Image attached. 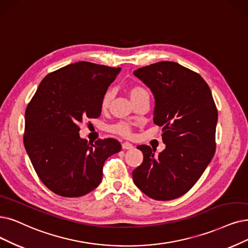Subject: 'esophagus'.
Returning a JSON list of instances; mask_svg holds the SVG:
<instances>
[{
    "label": "esophagus",
    "instance_id": "34e87169",
    "mask_svg": "<svg viewBox=\"0 0 248 248\" xmlns=\"http://www.w3.org/2000/svg\"><path fill=\"white\" fill-rule=\"evenodd\" d=\"M122 148H123V150H131V148H133V145L129 142H123L122 143Z\"/></svg>",
    "mask_w": 248,
    "mask_h": 248
}]
</instances>
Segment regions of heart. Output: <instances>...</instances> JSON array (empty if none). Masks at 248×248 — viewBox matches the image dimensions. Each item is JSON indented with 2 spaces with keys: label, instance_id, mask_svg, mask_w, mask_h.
Returning a JSON list of instances; mask_svg holds the SVG:
<instances>
[{
  "label": "heart",
  "instance_id": "heart-1",
  "mask_svg": "<svg viewBox=\"0 0 248 248\" xmlns=\"http://www.w3.org/2000/svg\"><path fill=\"white\" fill-rule=\"evenodd\" d=\"M112 96H113V93L111 90H108L105 93V94L103 96V100H102V108H106L108 107V105H110V102L112 100ZM129 96L131 100H134V98L143 97V96L150 97V94H148V92L146 91V88H144L143 86L134 85L129 90ZM110 129L114 133L120 134L122 136H129L131 134V128L126 123L115 124L110 128Z\"/></svg>",
  "mask_w": 248,
  "mask_h": 248
}]
</instances>
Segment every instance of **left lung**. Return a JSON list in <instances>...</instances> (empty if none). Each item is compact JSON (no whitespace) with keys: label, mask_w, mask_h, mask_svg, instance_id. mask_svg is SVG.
I'll use <instances>...</instances> for the list:
<instances>
[{"label":"left lung","mask_w":248,"mask_h":248,"mask_svg":"<svg viewBox=\"0 0 248 248\" xmlns=\"http://www.w3.org/2000/svg\"><path fill=\"white\" fill-rule=\"evenodd\" d=\"M133 74L154 94V122L163 126L166 144L157 156L151 146H137L143 161L132 172L133 182L153 200L172 201L197 182L215 155L217 111L212 92L200 74L175 62Z\"/></svg>","instance_id":"left-lung-1"}]
</instances>
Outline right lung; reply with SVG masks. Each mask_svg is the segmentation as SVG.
Segmentation results:
<instances>
[{
    "label": "right lung",
    "mask_w": 248,
    "mask_h": 248,
    "mask_svg": "<svg viewBox=\"0 0 248 248\" xmlns=\"http://www.w3.org/2000/svg\"><path fill=\"white\" fill-rule=\"evenodd\" d=\"M91 62L67 65L46 75L25 111L24 146L39 179L58 195L79 197L103 179L108 156L121 151L113 138L88 142L79 125L102 113L108 87L120 73Z\"/></svg>",
    "instance_id": "right-lung-1"
}]
</instances>
